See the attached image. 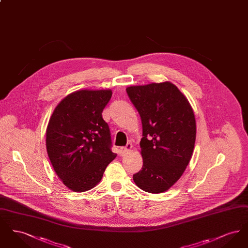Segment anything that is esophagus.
Returning <instances> with one entry per match:
<instances>
[{
    "label": "esophagus",
    "instance_id": "1",
    "mask_svg": "<svg viewBox=\"0 0 248 248\" xmlns=\"http://www.w3.org/2000/svg\"><path fill=\"white\" fill-rule=\"evenodd\" d=\"M131 150H132V144L128 143L125 147H122L120 149V152H121L122 154H128Z\"/></svg>",
    "mask_w": 248,
    "mask_h": 248
}]
</instances>
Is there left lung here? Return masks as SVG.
Instances as JSON below:
<instances>
[{"mask_svg": "<svg viewBox=\"0 0 248 248\" xmlns=\"http://www.w3.org/2000/svg\"><path fill=\"white\" fill-rule=\"evenodd\" d=\"M142 122V169L136 185L150 193L170 189L183 175L192 156L196 121L188 98L170 82L126 88Z\"/></svg>", "mask_w": 248, "mask_h": 248, "instance_id": "8db88e82", "label": "left lung"}]
</instances>
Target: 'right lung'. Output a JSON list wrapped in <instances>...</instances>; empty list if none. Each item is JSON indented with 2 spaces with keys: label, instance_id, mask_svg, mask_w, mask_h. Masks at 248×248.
Returning <instances> with one entry per match:
<instances>
[{
  "label": "right lung",
  "instance_id": "obj_1",
  "mask_svg": "<svg viewBox=\"0 0 248 248\" xmlns=\"http://www.w3.org/2000/svg\"><path fill=\"white\" fill-rule=\"evenodd\" d=\"M110 89H81L55 108L46 128V151L63 184L75 192L95 187L117 154L110 150L109 128L102 111Z\"/></svg>",
  "mask_w": 248,
  "mask_h": 248
}]
</instances>
